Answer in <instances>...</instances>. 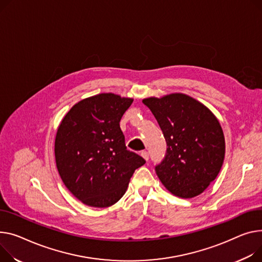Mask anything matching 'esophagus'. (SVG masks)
Here are the masks:
<instances>
[{"mask_svg": "<svg viewBox=\"0 0 262 262\" xmlns=\"http://www.w3.org/2000/svg\"><path fill=\"white\" fill-rule=\"evenodd\" d=\"M141 156L143 157V158H144L146 161L149 159V155H148V152H147L146 150H142V151H141Z\"/></svg>", "mask_w": 262, "mask_h": 262, "instance_id": "1", "label": "esophagus"}]
</instances>
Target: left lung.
<instances>
[{"mask_svg":"<svg viewBox=\"0 0 262 262\" xmlns=\"http://www.w3.org/2000/svg\"><path fill=\"white\" fill-rule=\"evenodd\" d=\"M163 133L166 152L155 166L157 176L175 196L193 198L213 182L221 169L225 142L214 114L197 100L183 94L147 98Z\"/></svg>","mask_w":262,"mask_h":262,"instance_id":"8db88e82","label":"left lung"}]
</instances>
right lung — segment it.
<instances>
[{"mask_svg": "<svg viewBox=\"0 0 262 262\" xmlns=\"http://www.w3.org/2000/svg\"><path fill=\"white\" fill-rule=\"evenodd\" d=\"M133 99L100 94L72 107L58 128L55 155L60 177L84 204L107 207L125 194L145 160L126 149L120 120Z\"/></svg>", "mask_w": 262, "mask_h": 262, "instance_id": "add662e5", "label": "right lung"}]
</instances>
